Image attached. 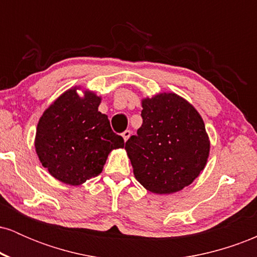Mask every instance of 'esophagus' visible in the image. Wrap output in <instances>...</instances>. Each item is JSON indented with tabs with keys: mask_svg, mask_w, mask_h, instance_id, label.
<instances>
[{
	"mask_svg": "<svg viewBox=\"0 0 257 257\" xmlns=\"http://www.w3.org/2000/svg\"><path fill=\"white\" fill-rule=\"evenodd\" d=\"M131 135H132L131 131H125V132L122 133V137H123V139H124V141L128 140V139L131 138Z\"/></svg>",
	"mask_w": 257,
	"mask_h": 257,
	"instance_id": "esophagus-1",
	"label": "esophagus"
}]
</instances>
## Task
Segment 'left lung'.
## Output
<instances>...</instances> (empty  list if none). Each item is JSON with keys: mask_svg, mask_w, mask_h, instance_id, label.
<instances>
[{"mask_svg": "<svg viewBox=\"0 0 257 257\" xmlns=\"http://www.w3.org/2000/svg\"><path fill=\"white\" fill-rule=\"evenodd\" d=\"M143 125L125 143L135 178L158 194L178 192L204 169L210 143L200 114L174 93L143 100Z\"/></svg>", "mask_w": 257, "mask_h": 257, "instance_id": "obj_1", "label": "left lung"}]
</instances>
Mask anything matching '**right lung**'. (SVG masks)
Here are the masks:
<instances>
[{
    "instance_id": "obj_1",
    "label": "right lung",
    "mask_w": 257,
    "mask_h": 257,
    "mask_svg": "<svg viewBox=\"0 0 257 257\" xmlns=\"http://www.w3.org/2000/svg\"><path fill=\"white\" fill-rule=\"evenodd\" d=\"M101 99L91 91L79 98L77 88L65 91L43 112L35 147L52 176L67 185H81L102 172L108 153L124 147L98 111Z\"/></svg>"
}]
</instances>
